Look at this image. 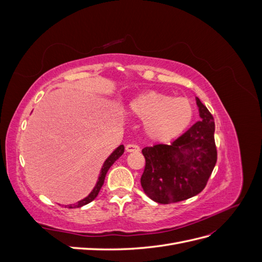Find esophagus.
I'll list each match as a JSON object with an SVG mask.
<instances>
[{
	"mask_svg": "<svg viewBox=\"0 0 262 262\" xmlns=\"http://www.w3.org/2000/svg\"><path fill=\"white\" fill-rule=\"evenodd\" d=\"M125 150L128 153H137L140 150V147L137 144H128L125 146Z\"/></svg>",
	"mask_w": 262,
	"mask_h": 262,
	"instance_id": "34e87169",
	"label": "esophagus"
}]
</instances>
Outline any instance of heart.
Here are the masks:
<instances>
[{
  "label": "heart",
  "instance_id": "obj_1",
  "mask_svg": "<svg viewBox=\"0 0 262 262\" xmlns=\"http://www.w3.org/2000/svg\"><path fill=\"white\" fill-rule=\"evenodd\" d=\"M130 113L145 121L144 129L149 139L167 142L189 128L194 109L187 98H172L169 95L150 91L140 94L130 102Z\"/></svg>",
  "mask_w": 262,
  "mask_h": 262
}]
</instances>
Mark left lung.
<instances>
[{
    "label": "left lung",
    "mask_w": 262,
    "mask_h": 262,
    "mask_svg": "<svg viewBox=\"0 0 262 262\" xmlns=\"http://www.w3.org/2000/svg\"><path fill=\"white\" fill-rule=\"evenodd\" d=\"M201 121L172 142L142 149L145 168L141 186L153 201L161 204L184 201L200 193L216 164L215 124L211 113L195 98Z\"/></svg>",
    "instance_id": "1"
}]
</instances>
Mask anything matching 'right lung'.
Returning <instances> with one entry per match:
<instances>
[{
    "instance_id": "add662e5",
    "label": "right lung",
    "mask_w": 262,
    "mask_h": 262,
    "mask_svg": "<svg viewBox=\"0 0 262 262\" xmlns=\"http://www.w3.org/2000/svg\"><path fill=\"white\" fill-rule=\"evenodd\" d=\"M124 152V146L123 145H119L114 152L110 154V156L107 158V160L105 161L104 165H102L101 167V170H100V173H99V177H98V180H97V184L96 186L94 187V189L92 190V192L87 195L86 198H84V199H82L81 201H78L74 204H70V205H66V207H68L69 209H74V208H81L83 207V205L87 204L92 202L95 198H96L100 191V188L102 187V185H104V181H105V177H106V173L108 171V169L112 167V165L118 160L119 157H120Z\"/></svg>"
}]
</instances>
